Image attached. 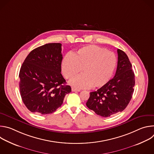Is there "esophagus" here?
I'll list each match as a JSON object with an SVG mask.
<instances>
[{"label":"esophagus","instance_id":"1","mask_svg":"<svg viewBox=\"0 0 154 154\" xmlns=\"http://www.w3.org/2000/svg\"><path fill=\"white\" fill-rule=\"evenodd\" d=\"M72 91H80V90H79V89H76L75 88H72Z\"/></svg>","mask_w":154,"mask_h":154}]
</instances>
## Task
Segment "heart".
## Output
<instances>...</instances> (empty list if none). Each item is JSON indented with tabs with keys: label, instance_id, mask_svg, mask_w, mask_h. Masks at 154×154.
Returning a JSON list of instances; mask_svg holds the SVG:
<instances>
[{
	"label": "heart",
	"instance_id": "heart-1",
	"mask_svg": "<svg viewBox=\"0 0 154 154\" xmlns=\"http://www.w3.org/2000/svg\"><path fill=\"white\" fill-rule=\"evenodd\" d=\"M117 65L116 55L106 49L96 45L83 47L71 54L66 55L61 62L64 77L77 88H93L105 85L112 77Z\"/></svg>",
	"mask_w": 154,
	"mask_h": 154
}]
</instances>
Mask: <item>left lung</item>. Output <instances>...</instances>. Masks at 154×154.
<instances>
[{
	"instance_id": "obj_1",
	"label": "left lung",
	"mask_w": 154,
	"mask_h": 154,
	"mask_svg": "<svg viewBox=\"0 0 154 154\" xmlns=\"http://www.w3.org/2000/svg\"><path fill=\"white\" fill-rule=\"evenodd\" d=\"M118 61L115 77L96 91L91 92L86 105L104 118L122 112L134 91L135 74L126 54L118 49Z\"/></svg>"
}]
</instances>
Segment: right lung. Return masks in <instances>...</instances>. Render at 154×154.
Here are the masks:
<instances>
[{
  "mask_svg": "<svg viewBox=\"0 0 154 154\" xmlns=\"http://www.w3.org/2000/svg\"><path fill=\"white\" fill-rule=\"evenodd\" d=\"M61 44L49 43L30 52L19 72L20 96L28 109L36 114L52 113L71 92L61 74Z\"/></svg>",
  "mask_w": 154,
  "mask_h": 154,
  "instance_id": "obj_1",
  "label": "right lung"
}]
</instances>
